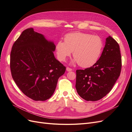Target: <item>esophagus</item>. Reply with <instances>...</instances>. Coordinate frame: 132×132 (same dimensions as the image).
<instances>
[{"mask_svg": "<svg viewBox=\"0 0 132 132\" xmlns=\"http://www.w3.org/2000/svg\"><path fill=\"white\" fill-rule=\"evenodd\" d=\"M66 69H67V70L68 71H72V69H71V68H69V67H67V68H66Z\"/></svg>", "mask_w": 132, "mask_h": 132, "instance_id": "1", "label": "esophagus"}]
</instances>
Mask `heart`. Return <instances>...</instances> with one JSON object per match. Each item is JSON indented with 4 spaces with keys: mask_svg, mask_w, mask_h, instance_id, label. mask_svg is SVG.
<instances>
[{
    "mask_svg": "<svg viewBox=\"0 0 132 132\" xmlns=\"http://www.w3.org/2000/svg\"><path fill=\"white\" fill-rule=\"evenodd\" d=\"M103 47V41L98 36L74 32L65 36L64 42H57L55 51L57 58L61 62H65L73 51L74 62L86 68L93 66L98 61Z\"/></svg>",
    "mask_w": 132,
    "mask_h": 132,
    "instance_id": "heart-1",
    "label": "heart"
}]
</instances>
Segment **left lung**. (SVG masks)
<instances>
[{
	"label": "left lung",
	"mask_w": 132,
	"mask_h": 132,
	"mask_svg": "<svg viewBox=\"0 0 132 132\" xmlns=\"http://www.w3.org/2000/svg\"><path fill=\"white\" fill-rule=\"evenodd\" d=\"M106 41L101 57L93 66L76 70V89L86 101H97L105 96L121 74L122 59L118 43L111 36Z\"/></svg>",
	"instance_id": "obj_1"
}]
</instances>
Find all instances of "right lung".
I'll return each mask as SVG.
<instances>
[{"instance_id":"add662e5","label":"right lung","mask_w":132,"mask_h":132,"mask_svg":"<svg viewBox=\"0 0 132 132\" xmlns=\"http://www.w3.org/2000/svg\"><path fill=\"white\" fill-rule=\"evenodd\" d=\"M55 46L32 28L23 31L12 47L10 67L19 88L34 101L50 98L66 68L55 58Z\"/></svg>"}]
</instances>
